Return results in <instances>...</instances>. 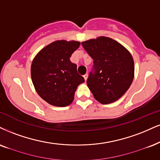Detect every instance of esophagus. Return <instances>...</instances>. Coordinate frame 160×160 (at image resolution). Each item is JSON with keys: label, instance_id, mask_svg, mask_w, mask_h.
<instances>
[{"label": "esophagus", "instance_id": "esophagus-1", "mask_svg": "<svg viewBox=\"0 0 160 160\" xmlns=\"http://www.w3.org/2000/svg\"><path fill=\"white\" fill-rule=\"evenodd\" d=\"M83 77H84V80H85V82H86V81H87V79H88V75L86 73L85 75H84V76H83Z\"/></svg>", "mask_w": 160, "mask_h": 160}]
</instances>
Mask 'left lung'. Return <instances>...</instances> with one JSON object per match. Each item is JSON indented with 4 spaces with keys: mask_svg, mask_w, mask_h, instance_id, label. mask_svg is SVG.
Wrapping results in <instances>:
<instances>
[{
    "mask_svg": "<svg viewBox=\"0 0 160 160\" xmlns=\"http://www.w3.org/2000/svg\"><path fill=\"white\" fill-rule=\"evenodd\" d=\"M93 59L87 84L94 98L110 104L121 98L134 76L133 57L125 47L113 39L101 36L82 43Z\"/></svg>",
    "mask_w": 160,
    "mask_h": 160,
    "instance_id": "8db88e82",
    "label": "left lung"
}]
</instances>
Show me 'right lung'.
<instances>
[{"instance_id":"1","label":"right lung","mask_w":160,"mask_h":160,"mask_svg":"<svg viewBox=\"0 0 160 160\" xmlns=\"http://www.w3.org/2000/svg\"><path fill=\"white\" fill-rule=\"evenodd\" d=\"M80 46L76 41H56L43 48L31 65V77L38 94L57 107L70 105L77 87L84 82L70 58Z\"/></svg>"}]
</instances>
